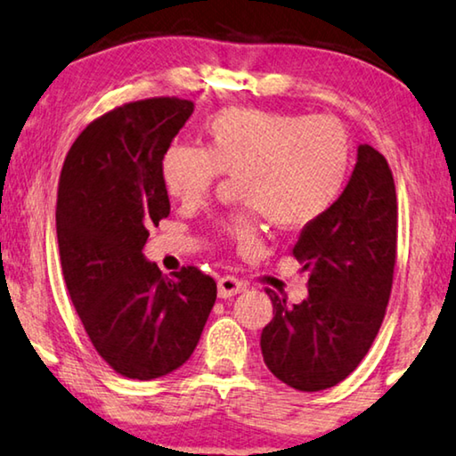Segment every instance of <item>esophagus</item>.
Instances as JSON below:
<instances>
[{"label": "esophagus", "mask_w": 456, "mask_h": 456, "mask_svg": "<svg viewBox=\"0 0 456 456\" xmlns=\"http://www.w3.org/2000/svg\"><path fill=\"white\" fill-rule=\"evenodd\" d=\"M244 289H247V283L234 275H226L217 280V296L220 298H232V296L244 292Z\"/></svg>", "instance_id": "1"}]
</instances>
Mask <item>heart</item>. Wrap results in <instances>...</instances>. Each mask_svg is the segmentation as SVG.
<instances>
[{
    "label": "heart",
    "instance_id": "1",
    "mask_svg": "<svg viewBox=\"0 0 456 456\" xmlns=\"http://www.w3.org/2000/svg\"><path fill=\"white\" fill-rule=\"evenodd\" d=\"M206 148L170 146L162 181L183 206H200L222 175L239 176L247 209L222 224L240 247L261 242V216L296 230L329 212L352 168V142L339 118L230 107L203 125Z\"/></svg>",
    "mask_w": 456,
    "mask_h": 456
}]
</instances>
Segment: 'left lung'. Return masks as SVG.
I'll return each instance as SVG.
<instances>
[{
	"label": "left lung",
	"instance_id": "obj_1",
	"mask_svg": "<svg viewBox=\"0 0 456 456\" xmlns=\"http://www.w3.org/2000/svg\"><path fill=\"white\" fill-rule=\"evenodd\" d=\"M292 255L308 272V298L288 305L273 289L261 333L275 379L305 393L335 387L370 349L385 319L397 259V195L387 158L368 143L338 197L302 228Z\"/></svg>",
	"mask_w": 456,
	"mask_h": 456
}]
</instances>
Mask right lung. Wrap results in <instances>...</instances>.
<instances>
[{
    "mask_svg": "<svg viewBox=\"0 0 456 456\" xmlns=\"http://www.w3.org/2000/svg\"><path fill=\"white\" fill-rule=\"evenodd\" d=\"M193 109L162 96L98 117L77 135L59 176L65 286L92 346L127 379L181 368L216 302L209 275L183 267L167 277L142 253L148 230L170 214L162 158Z\"/></svg>",
    "mask_w": 456,
    "mask_h": 456,
    "instance_id": "add662e5",
    "label": "right lung"
}]
</instances>
